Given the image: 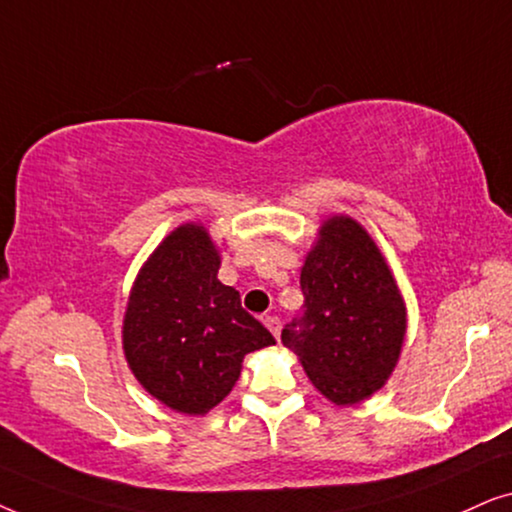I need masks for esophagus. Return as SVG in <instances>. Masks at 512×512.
I'll return each instance as SVG.
<instances>
[{"mask_svg": "<svg viewBox=\"0 0 512 512\" xmlns=\"http://www.w3.org/2000/svg\"><path fill=\"white\" fill-rule=\"evenodd\" d=\"M263 324L268 326V331L275 335V338H279V331H282V321H279V317H265Z\"/></svg>", "mask_w": 512, "mask_h": 512, "instance_id": "obj_1", "label": "esophagus"}]
</instances>
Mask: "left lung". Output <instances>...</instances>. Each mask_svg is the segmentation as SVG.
<instances>
[{
	"label": "left lung",
	"instance_id": "left-lung-1",
	"mask_svg": "<svg viewBox=\"0 0 512 512\" xmlns=\"http://www.w3.org/2000/svg\"><path fill=\"white\" fill-rule=\"evenodd\" d=\"M303 312L282 342L314 387L335 405L375 394L394 370L405 338V305L370 235L347 216L321 226L300 272Z\"/></svg>",
	"mask_w": 512,
	"mask_h": 512
}]
</instances>
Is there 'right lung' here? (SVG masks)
Masks as SVG:
<instances>
[{
  "label": "right lung",
  "mask_w": 512,
  "mask_h": 512,
  "mask_svg": "<svg viewBox=\"0 0 512 512\" xmlns=\"http://www.w3.org/2000/svg\"><path fill=\"white\" fill-rule=\"evenodd\" d=\"M202 226L170 233L144 263L123 321V349L142 387L167 408L205 415L235 387L244 354L275 345L233 286Z\"/></svg>",
  "instance_id": "1"
}]
</instances>
